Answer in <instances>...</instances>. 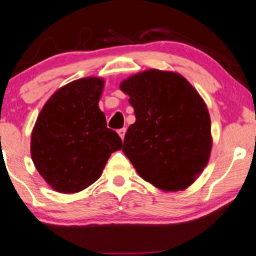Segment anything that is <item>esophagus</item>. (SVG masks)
Instances as JSON below:
<instances>
[{
    "label": "esophagus",
    "instance_id": "esophagus-1",
    "mask_svg": "<svg viewBox=\"0 0 256 256\" xmlns=\"http://www.w3.org/2000/svg\"><path fill=\"white\" fill-rule=\"evenodd\" d=\"M118 134H119V136H120L122 139H124L125 134H126V128H120V130H118Z\"/></svg>",
    "mask_w": 256,
    "mask_h": 256
}]
</instances>
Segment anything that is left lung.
Here are the masks:
<instances>
[{
  "instance_id": "8db88e82",
  "label": "left lung",
  "mask_w": 256,
  "mask_h": 256,
  "mask_svg": "<svg viewBox=\"0 0 256 256\" xmlns=\"http://www.w3.org/2000/svg\"><path fill=\"white\" fill-rule=\"evenodd\" d=\"M136 122L125 134L122 152L139 176L163 192L190 186L208 164L212 122L200 93L180 74L146 70L126 78Z\"/></svg>"
}]
</instances>
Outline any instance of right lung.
Listing matches in <instances>:
<instances>
[{
	"label": "right lung",
	"mask_w": 256,
	"mask_h": 256,
	"mask_svg": "<svg viewBox=\"0 0 256 256\" xmlns=\"http://www.w3.org/2000/svg\"><path fill=\"white\" fill-rule=\"evenodd\" d=\"M104 79L88 76L67 84L47 100L32 131V160L52 189L76 194L102 176L122 139L108 128L99 100Z\"/></svg>",
	"instance_id": "1"
}]
</instances>
